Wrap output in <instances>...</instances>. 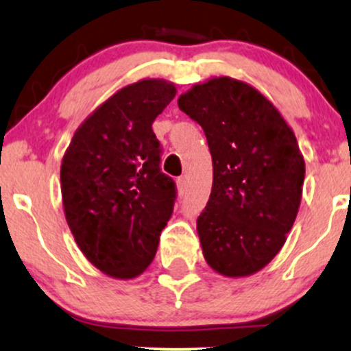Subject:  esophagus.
<instances>
[{
    "instance_id": "esophagus-1",
    "label": "esophagus",
    "mask_w": 351,
    "mask_h": 351,
    "mask_svg": "<svg viewBox=\"0 0 351 351\" xmlns=\"http://www.w3.org/2000/svg\"><path fill=\"white\" fill-rule=\"evenodd\" d=\"M176 186H178L180 191H184V189H186V186H188L186 176H180V178L176 180Z\"/></svg>"
}]
</instances>
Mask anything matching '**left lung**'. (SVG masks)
Listing matches in <instances>:
<instances>
[{"label":"left lung","instance_id":"left-lung-1","mask_svg":"<svg viewBox=\"0 0 351 351\" xmlns=\"http://www.w3.org/2000/svg\"><path fill=\"white\" fill-rule=\"evenodd\" d=\"M213 156L211 196L196 223L213 271L231 279L264 269L279 254L300 208L305 162L295 134L276 106L228 75L178 97Z\"/></svg>","mask_w":351,"mask_h":351}]
</instances>
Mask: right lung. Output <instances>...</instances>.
I'll list each match as a JSON object with an SVG mask.
<instances>
[{
    "instance_id": "1",
    "label": "right lung",
    "mask_w": 351,
    "mask_h": 351,
    "mask_svg": "<svg viewBox=\"0 0 351 351\" xmlns=\"http://www.w3.org/2000/svg\"><path fill=\"white\" fill-rule=\"evenodd\" d=\"M176 95L165 79L117 90L79 125L60 163L66 221L86 259L114 279L152 264L175 203L153 120Z\"/></svg>"
}]
</instances>
